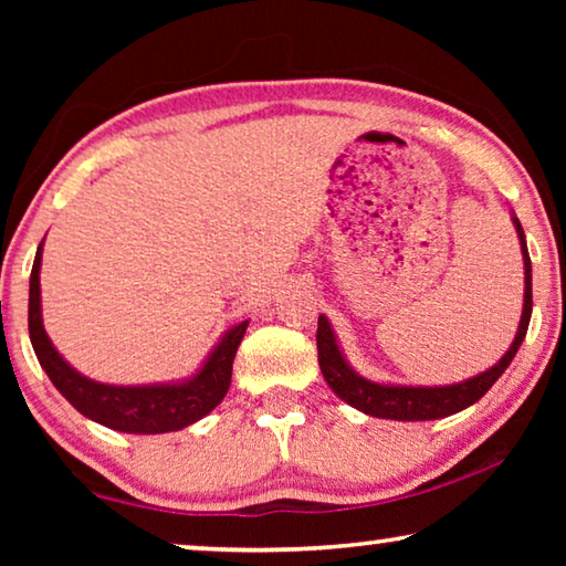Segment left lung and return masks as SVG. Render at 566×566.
Here are the masks:
<instances>
[{
  "instance_id": "1",
  "label": "left lung",
  "mask_w": 566,
  "mask_h": 566,
  "mask_svg": "<svg viewBox=\"0 0 566 566\" xmlns=\"http://www.w3.org/2000/svg\"><path fill=\"white\" fill-rule=\"evenodd\" d=\"M512 224L520 237L522 262H524V304L520 327H516L514 339L510 349L496 359L490 369L479 371V375L454 381V385H391V381H375L361 377L357 369L352 367L347 354L342 352L337 334L332 329V322L319 314L317 327V352H319V369L334 395L349 407L364 411V415L377 419H395V421H429V419H444L452 417L457 411L472 407L474 401L482 399L486 391L492 389L496 379L504 375L510 367L514 354L520 352L522 342L526 337V327L532 319V260L526 252V237L520 224V219L512 212Z\"/></svg>"
}]
</instances>
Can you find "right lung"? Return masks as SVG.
<instances>
[{
    "mask_svg": "<svg viewBox=\"0 0 566 566\" xmlns=\"http://www.w3.org/2000/svg\"><path fill=\"white\" fill-rule=\"evenodd\" d=\"M42 244L30 276V339L46 377L70 405L102 427L127 434H165L195 424L219 407L232 385V364L249 319L229 327L195 375L155 385H107L76 371L54 347L42 322Z\"/></svg>",
    "mask_w": 566,
    "mask_h": 566,
    "instance_id": "1",
    "label": "right lung"
}]
</instances>
